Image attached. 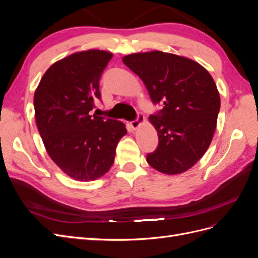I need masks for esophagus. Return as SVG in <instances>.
I'll list each match as a JSON object with an SVG mask.
<instances>
[{
	"mask_svg": "<svg viewBox=\"0 0 258 258\" xmlns=\"http://www.w3.org/2000/svg\"><path fill=\"white\" fill-rule=\"evenodd\" d=\"M145 119H144V115L142 114V113H138V116H137V118L135 119V120H132V121H130V126L134 128V129H137L140 124H141L143 121H144Z\"/></svg>",
	"mask_w": 258,
	"mask_h": 258,
	"instance_id": "obj_1",
	"label": "esophagus"
}]
</instances>
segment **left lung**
Segmentation results:
<instances>
[{
  "label": "left lung",
  "mask_w": 258,
  "mask_h": 258,
  "mask_svg": "<svg viewBox=\"0 0 258 258\" xmlns=\"http://www.w3.org/2000/svg\"><path fill=\"white\" fill-rule=\"evenodd\" d=\"M122 62L162 106L150 116L159 143L147 162L166 174L185 172L207 152L216 128L221 99L212 76L194 60L158 50L128 54Z\"/></svg>",
  "instance_id": "obj_1"
}]
</instances>
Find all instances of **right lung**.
<instances>
[{"mask_svg": "<svg viewBox=\"0 0 258 258\" xmlns=\"http://www.w3.org/2000/svg\"><path fill=\"white\" fill-rule=\"evenodd\" d=\"M111 52L90 49L53 63L34 93L35 120L50 158L77 181H93L112 167L124 123L90 115L101 100L100 79Z\"/></svg>", "mask_w": 258, "mask_h": 258, "instance_id": "1", "label": "right lung"}]
</instances>
